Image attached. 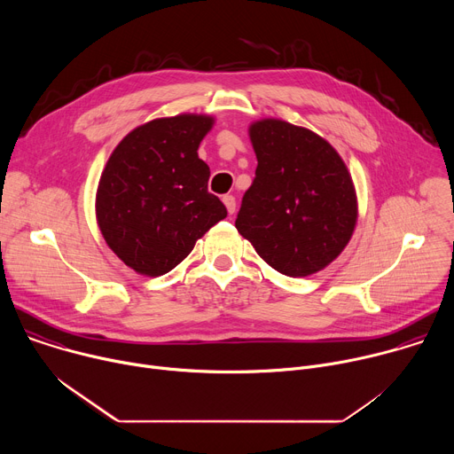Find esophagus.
<instances>
[{
    "instance_id": "esophagus-1",
    "label": "esophagus",
    "mask_w": 454,
    "mask_h": 454,
    "mask_svg": "<svg viewBox=\"0 0 454 454\" xmlns=\"http://www.w3.org/2000/svg\"><path fill=\"white\" fill-rule=\"evenodd\" d=\"M223 203L226 205L228 214H233V212H235V208H237V201H235V198H233V196H224V198H223Z\"/></svg>"
}]
</instances>
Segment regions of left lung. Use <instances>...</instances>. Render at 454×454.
Instances as JSON below:
<instances>
[{
	"label": "left lung",
	"mask_w": 454,
	"mask_h": 454,
	"mask_svg": "<svg viewBox=\"0 0 454 454\" xmlns=\"http://www.w3.org/2000/svg\"><path fill=\"white\" fill-rule=\"evenodd\" d=\"M256 170L235 228L282 275L309 277L348 244L357 201L334 147L309 129L282 120L249 127Z\"/></svg>",
	"instance_id": "left-lung-1"
}]
</instances>
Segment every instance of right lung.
<instances>
[{"mask_svg":"<svg viewBox=\"0 0 454 454\" xmlns=\"http://www.w3.org/2000/svg\"><path fill=\"white\" fill-rule=\"evenodd\" d=\"M214 120L179 114L137 127L113 151L97 192V219L125 266L149 277L174 270L228 212L208 192L198 149Z\"/></svg>","mask_w":454,"mask_h":454,"instance_id":"obj_1","label":"right lung"}]
</instances>
